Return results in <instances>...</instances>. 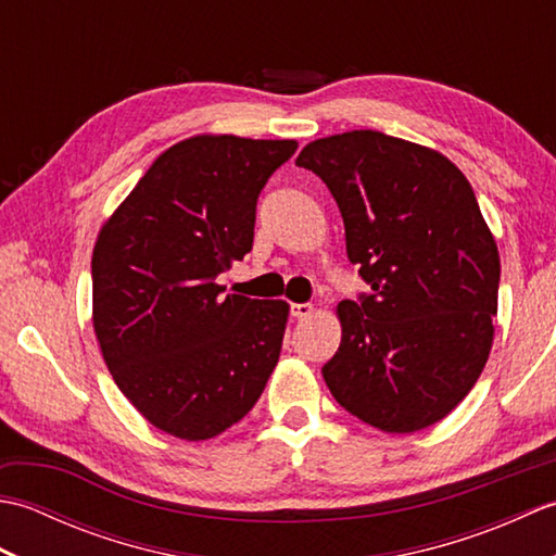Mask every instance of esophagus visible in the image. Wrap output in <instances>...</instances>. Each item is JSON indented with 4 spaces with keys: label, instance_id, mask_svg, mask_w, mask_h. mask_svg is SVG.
I'll return each instance as SVG.
<instances>
[{
    "label": "esophagus",
    "instance_id": "esophagus-1",
    "mask_svg": "<svg viewBox=\"0 0 556 556\" xmlns=\"http://www.w3.org/2000/svg\"><path fill=\"white\" fill-rule=\"evenodd\" d=\"M315 313L313 303H293L291 305V315L299 317V320H305V317H311Z\"/></svg>",
    "mask_w": 556,
    "mask_h": 556
}]
</instances>
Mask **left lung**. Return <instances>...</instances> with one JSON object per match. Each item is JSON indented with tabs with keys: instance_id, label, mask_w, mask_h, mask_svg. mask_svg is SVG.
<instances>
[{
	"instance_id": "left-lung-1",
	"label": "left lung",
	"mask_w": 556,
	"mask_h": 556,
	"mask_svg": "<svg viewBox=\"0 0 556 556\" xmlns=\"http://www.w3.org/2000/svg\"><path fill=\"white\" fill-rule=\"evenodd\" d=\"M299 167L334 195L370 287L341 301L329 392L384 432H416L473 389L492 349L500 253L473 188L437 150L380 131L313 140Z\"/></svg>"
}]
</instances>
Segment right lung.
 Instances as JSON below:
<instances>
[{
    "instance_id": "right-lung-1",
    "label": "right lung",
    "mask_w": 556,
    "mask_h": 556,
    "mask_svg": "<svg viewBox=\"0 0 556 556\" xmlns=\"http://www.w3.org/2000/svg\"><path fill=\"white\" fill-rule=\"evenodd\" d=\"M296 140L195 136L152 162L92 251V327L122 394L200 442L239 422L279 361L289 305L224 293L257 195Z\"/></svg>"
}]
</instances>
